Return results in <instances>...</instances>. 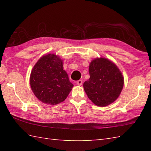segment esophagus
<instances>
[{
	"instance_id": "esophagus-1",
	"label": "esophagus",
	"mask_w": 151,
	"mask_h": 151,
	"mask_svg": "<svg viewBox=\"0 0 151 151\" xmlns=\"http://www.w3.org/2000/svg\"><path fill=\"white\" fill-rule=\"evenodd\" d=\"M82 80H79V81H76V84L77 85H78V86H81L82 84Z\"/></svg>"
}]
</instances>
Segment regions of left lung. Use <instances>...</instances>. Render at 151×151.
I'll return each mask as SVG.
<instances>
[{
    "mask_svg": "<svg viewBox=\"0 0 151 151\" xmlns=\"http://www.w3.org/2000/svg\"><path fill=\"white\" fill-rule=\"evenodd\" d=\"M89 77L83 86L88 98L104 107L116 101L123 88L124 78L115 64L106 58L93 60L89 66Z\"/></svg>",
    "mask_w": 151,
    "mask_h": 151,
    "instance_id": "1",
    "label": "left lung"
}]
</instances>
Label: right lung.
<instances>
[{
  "label": "right lung",
  "instance_id": "right-lung-1",
  "mask_svg": "<svg viewBox=\"0 0 151 151\" xmlns=\"http://www.w3.org/2000/svg\"><path fill=\"white\" fill-rule=\"evenodd\" d=\"M63 60L55 54H47L35 64L30 76L34 95L45 104L55 105L64 101L73 87L63 67Z\"/></svg>",
  "mask_w": 151,
  "mask_h": 151
}]
</instances>
